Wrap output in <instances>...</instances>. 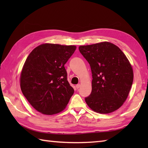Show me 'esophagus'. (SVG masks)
<instances>
[{
    "label": "esophagus",
    "mask_w": 148,
    "mask_h": 148,
    "mask_svg": "<svg viewBox=\"0 0 148 148\" xmlns=\"http://www.w3.org/2000/svg\"><path fill=\"white\" fill-rule=\"evenodd\" d=\"M76 86V88H77V89L79 88L80 86H81V84H77Z\"/></svg>",
    "instance_id": "1"
}]
</instances>
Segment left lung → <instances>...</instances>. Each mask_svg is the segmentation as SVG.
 Segmentation results:
<instances>
[{
  "label": "left lung",
  "instance_id": "8db88e82",
  "mask_svg": "<svg viewBox=\"0 0 148 148\" xmlns=\"http://www.w3.org/2000/svg\"><path fill=\"white\" fill-rule=\"evenodd\" d=\"M79 50L92 74V93L85 98L87 105L100 114L114 112L123 104L132 85L134 72L128 58L109 42L80 46Z\"/></svg>",
  "mask_w": 148,
  "mask_h": 148
}]
</instances>
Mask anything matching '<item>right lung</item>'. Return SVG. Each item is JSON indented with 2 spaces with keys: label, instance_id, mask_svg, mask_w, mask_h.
<instances>
[{
  "label": "right lung",
  "instance_id": "obj_1",
  "mask_svg": "<svg viewBox=\"0 0 148 148\" xmlns=\"http://www.w3.org/2000/svg\"><path fill=\"white\" fill-rule=\"evenodd\" d=\"M76 46L42 44L34 48L20 75L23 95L37 111L52 115L62 111L74 90L67 81L64 65Z\"/></svg>",
  "mask_w": 148,
  "mask_h": 148
}]
</instances>
